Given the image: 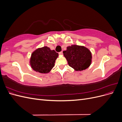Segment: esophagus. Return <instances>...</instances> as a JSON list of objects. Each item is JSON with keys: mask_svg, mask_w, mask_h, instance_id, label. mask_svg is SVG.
<instances>
[{"mask_svg": "<svg viewBox=\"0 0 122 122\" xmlns=\"http://www.w3.org/2000/svg\"><path fill=\"white\" fill-rule=\"evenodd\" d=\"M60 55H62V54H63V53H62V51H61V52H60L58 53Z\"/></svg>", "mask_w": 122, "mask_h": 122, "instance_id": "obj_1", "label": "esophagus"}]
</instances>
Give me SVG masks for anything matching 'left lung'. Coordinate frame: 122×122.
I'll return each instance as SVG.
<instances>
[{"label":"left lung","instance_id":"left-lung-1","mask_svg":"<svg viewBox=\"0 0 122 122\" xmlns=\"http://www.w3.org/2000/svg\"><path fill=\"white\" fill-rule=\"evenodd\" d=\"M63 53L69 65L76 71L86 69L91 64V52L83 46L76 45L69 46Z\"/></svg>","mask_w":122,"mask_h":122}]
</instances>
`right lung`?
Wrapping results in <instances>:
<instances>
[{"label": "right lung", "mask_w": 122, "mask_h": 122, "mask_svg": "<svg viewBox=\"0 0 122 122\" xmlns=\"http://www.w3.org/2000/svg\"><path fill=\"white\" fill-rule=\"evenodd\" d=\"M58 54L49 47L45 46L35 51L31 54L30 65L35 71L41 73H48L54 66Z\"/></svg>", "instance_id": "right-lung-1"}]
</instances>
